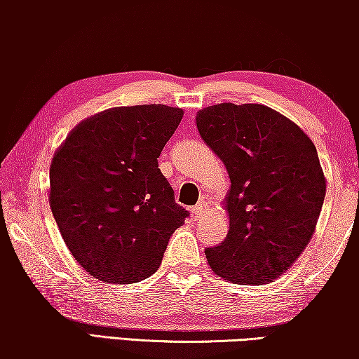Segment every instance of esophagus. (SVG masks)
Segmentation results:
<instances>
[{"instance_id": "esophagus-1", "label": "esophagus", "mask_w": 359, "mask_h": 359, "mask_svg": "<svg viewBox=\"0 0 359 359\" xmlns=\"http://www.w3.org/2000/svg\"><path fill=\"white\" fill-rule=\"evenodd\" d=\"M208 210H209V204L205 203V201H201V203H198L193 208V217L196 220H199L201 217H204V215L208 214Z\"/></svg>"}]
</instances>
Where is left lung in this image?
Here are the masks:
<instances>
[{
  "label": "left lung",
  "instance_id": "8db88e82",
  "mask_svg": "<svg viewBox=\"0 0 359 359\" xmlns=\"http://www.w3.org/2000/svg\"><path fill=\"white\" fill-rule=\"evenodd\" d=\"M204 144L230 176V229L205 250L209 266L237 284H266L307 247L325 199V176L312 140L287 117L262 104L199 111Z\"/></svg>",
  "mask_w": 359,
  "mask_h": 359
}]
</instances>
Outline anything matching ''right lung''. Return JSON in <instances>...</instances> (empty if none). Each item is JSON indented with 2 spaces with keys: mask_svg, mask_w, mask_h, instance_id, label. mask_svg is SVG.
Returning <instances> with one entry per match:
<instances>
[{
  "mask_svg": "<svg viewBox=\"0 0 359 359\" xmlns=\"http://www.w3.org/2000/svg\"><path fill=\"white\" fill-rule=\"evenodd\" d=\"M183 119L165 104L112 107L70 132L50 165V208L68 250L93 278L154 274L189 212L158 168Z\"/></svg>",
  "mask_w": 359,
  "mask_h": 359,
  "instance_id": "add662e5",
  "label": "right lung"
}]
</instances>
